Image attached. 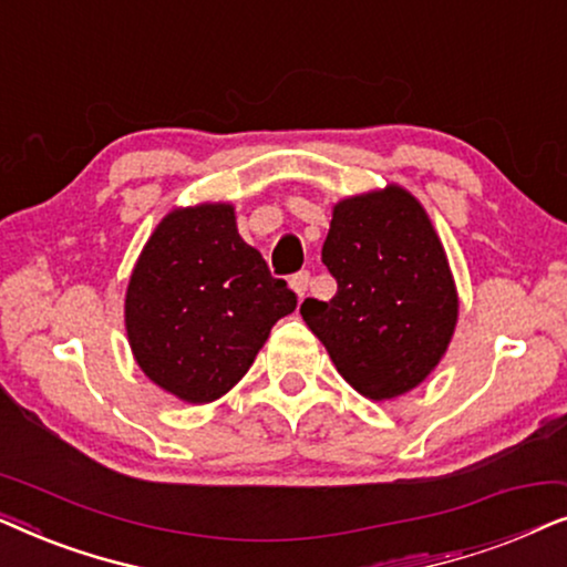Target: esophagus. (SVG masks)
I'll return each mask as SVG.
<instances>
[{
    "label": "esophagus",
    "instance_id": "obj_1",
    "mask_svg": "<svg viewBox=\"0 0 567 567\" xmlns=\"http://www.w3.org/2000/svg\"><path fill=\"white\" fill-rule=\"evenodd\" d=\"M309 284H312V276H309V270H299V274L291 276V289L299 293V299H305Z\"/></svg>",
    "mask_w": 567,
    "mask_h": 567
}]
</instances>
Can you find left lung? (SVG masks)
Returning <instances> with one entry per match:
<instances>
[{
    "instance_id": "1",
    "label": "left lung",
    "mask_w": 567,
    "mask_h": 567,
    "mask_svg": "<svg viewBox=\"0 0 567 567\" xmlns=\"http://www.w3.org/2000/svg\"><path fill=\"white\" fill-rule=\"evenodd\" d=\"M322 262L338 281L330 301L305 299L301 317L363 398L392 400L421 384L456 324L444 247L408 190L340 200Z\"/></svg>"
}]
</instances>
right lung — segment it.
I'll list each match as a JSON object with an SVG mask.
<instances>
[{"mask_svg":"<svg viewBox=\"0 0 567 567\" xmlns=\"http://www.w3.org/2000/svg\"><path fill=\"white\" fill-rule=\"evenodd\" d=\"M297 293L239 237L235 208L196 206L162 219L126 293L131 351L144 374L188 402L227 394L252 367Z\"/></svg>","mask_w":567,"mask_h":567,"instance_id":"add662e5","label":"right lung"}]
</instances>
